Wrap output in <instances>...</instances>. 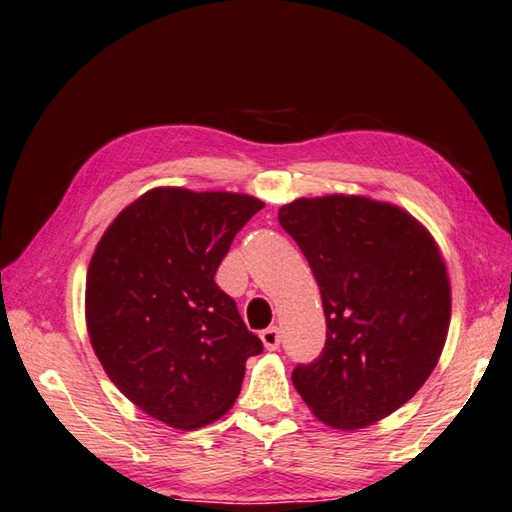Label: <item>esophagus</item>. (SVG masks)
<instances>
[{
  "label": "esophagus",
  "mask_w": 512,
  "mask_h": 512,
  "mask_svg": "<svg viewBox=\"0 0 512 512\" xmlns=\"http://www.w3.org/2000/svg\"><path fill=\"white\" fill-rule=\"evenodd\" d=\"M260 339H263V344H265L267 350H278L280 348V328L278 326L265 328V331L260 333Z\"/></svg>",
  "instance_id": "esophagus-1"
}]
</instances>
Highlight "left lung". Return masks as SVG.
Masks as SVG:
<instances>
[{
    "label": "left lung",
    "mask_w": 512,
    "mask_h": 512,
    "mask_svg": "<svg viewBox=\"0 0 512 512\" xmlns=\"http://www.w3.org/2000/svg\"><path fill=\"white\" fill-rule=\"evenodd\" d=\"M322 293L326 344L291 381L335 429H359L420 390L445 346L447 267L414 217L368 197L295 199L278 212Z\"/></svg>",
    "instance_id": "1"
}]
</instances>
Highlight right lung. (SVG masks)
Masks as SVG:
<instances>
[{"instance_id":"obj_1","label":"right lung","mask_w":512,"mask_h":512,"mask_svg":"<svg viewBox=\"0 0 512 512\" xmlns=\"http://www.w3.org/2000/svg\"><path fill=\"white\" fill-rule=\"evenodd\" d=\"M263 201L155 188L102 234L87 269L96 357L142 412L195 429L234 405L245 361L263 352L214 274Z\"/></svg>"}]
</instances>
